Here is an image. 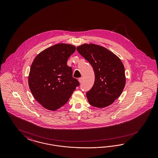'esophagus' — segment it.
Masks as SVG:
<instances>
[{"label": "esophagus", "mask_w": 158, "mask_h": 158, "mask_svg": "<svg viewBox=\"0 0 158 158\" xmlns=\"http://www.w3.org/2000/svg\"><path fill=\"white\" fill-rule=\"evenodd\" d=\"M79 81L80 83H81V82L83 81V77H80V78L79 79Z\"/></svg>", "instance_id": "obj_1"}]
</instances>
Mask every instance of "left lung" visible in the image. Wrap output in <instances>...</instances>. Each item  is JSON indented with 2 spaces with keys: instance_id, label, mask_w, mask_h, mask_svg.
<instances>
[{
  "instance_id": "obj_1",
  "label": "left lung",
  "mask_w": 158,
  "mask_h": 158,
  "mask_svg": "<svg viewBox=\"0 0 158 158\" xmlns=\"http://www.w3.org/2000/svg\"><path fill=\"white\" fill-rule=\"evenodd\" d=\"M77 49L91 64L95 75L94 85L86 93L90 104L97 108L112 104L120 96L125 86L123 63L110 50L94 44H83Z\"/></svg>"
}]
</instances>
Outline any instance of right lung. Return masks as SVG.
<instances>
[{"label":"right lung","mask_w":158,"mask_h":158,"mask_svg":"<svg viewBox=\"0 0 158 158\" xmlns=\"http://www.w3.org/2000/svg\"><path fill=\"white\" fill-rule=\"evenodd\" d=\"M75 46L60 43L45 49L34 59L28 77L29 89L35 100L48 110L65 105L80 83L67 65Z\"/></svg>","instance_id":"obj_1"}]
</instances>
